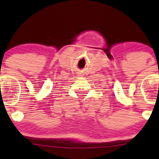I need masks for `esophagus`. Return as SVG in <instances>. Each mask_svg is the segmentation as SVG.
Segmentation results:
<instances>
[{
    "label": "esophagus",
    "mask_w": 159,
    "mask_h": 159,
    "mask_svg": "<svg viewBox=\"0 0 159 159\" xmlns=\"http://www.w3.org/2000/svg\"><path fill=\"white\" fill-rule=\"evenodd\" d=\"M78 76H81V75H78Z\"/></svg>",
    "instance_id": "esophagus-1"
}]
</instances>
